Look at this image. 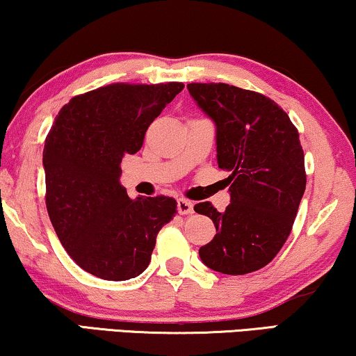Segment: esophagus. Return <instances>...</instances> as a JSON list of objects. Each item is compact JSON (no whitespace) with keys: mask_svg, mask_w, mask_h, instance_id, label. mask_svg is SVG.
I'll use <instances>...</instances> for the list:
<instances>
[{"mask_svg":"<svg viewBox=\"0 0 356 356\" xmlns=\"http://www.w3.org/2000/svg\"><path fill=\"white\" fill-rule=\"evenodd\" d=\"M178 213H181V216H189V213L194 212V204L191 201H188V199H178Z\"/></svg>","mask_w":356,"mask_h":356,"instance_id":"1","label":"esophagus"}]
</instances>
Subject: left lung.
Here are the masks:
<instances>
[{"mask_svg": "<svg viewBox=\"0 0 356 356\" xmlns=\"http://www.w3.org/2000/svg\"><path fill=\"white\" fill-rule=\"evenodd\" d=\"M216 124L218 168L230 172V204L194 211L212 218L216 236L199 250L212 270L243 275L274 259L289 238L306 188L305 154L289 115L269 97L228 84H188Z\"/></svg>", "mask_w": 356, "mask_h": 356, "instance_id": "left-lung-1", "label": "left lung"}]
</instances>
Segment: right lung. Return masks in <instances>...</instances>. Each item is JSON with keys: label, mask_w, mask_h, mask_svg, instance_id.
I'll return each instance as SVG.
<instances>
[{"label": "right lung", "mask_w": 356, "mask_h": 356, "mask_svg": "<svg viewBox=\"0 0 356 356\" xmlns=\"http://www.w3.org/2000/svg\"><path fill=\"white\" fill-rule=\"evenodd\" d=\"M181 82L104 86L63 106L43 147L47 211L72 261L104 280L147 269L157 233L177 216L173 197L131 199L121 160L183 90Z\"/></svg>", "instance_id": "right-lung-1"}]
</instances>
